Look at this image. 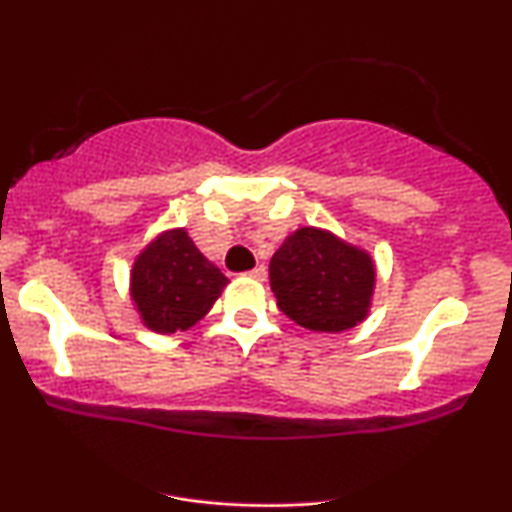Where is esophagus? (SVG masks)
I'll list each match as a JSON object with an SVG mask.
<instances>
[{
  "label": "esophagus",
  "mask_w": 512,
  "mask_h": 512,
  "mask_svg": "<svg viewBox=\"0 0 512 512\" xmlns=\"http://www.w3.org/2000/svg\"><path fill=\"white\" fill-rule=\"evenodd\" d=\"M248 276H250V279H255V281H264V279H267V269H264L262 264H260V267L250 269Z\"/></svg>",
  "instance_id": "obj_1"
}]
</instances>
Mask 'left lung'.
Instances as JSON below:
<instances>
[{
	"mask_svg": "<svg viewBox=\"0 0 512 512\" xmlns=\"http://www.w3.org/2000/svg\"><path fill=\"white\" fill-rule=\"evenodd\" d=\"M378 269L368 250L327 228L289 233L269 262L276 305L310 332H346L370 315Z\"/></svg>",
	"mask_w": 512,
	"mask_h": 512,
	"instance_id": "8db88e82",
	"label": "left lung"
}]
</instances>
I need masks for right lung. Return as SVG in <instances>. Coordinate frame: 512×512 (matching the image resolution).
Instances as JSON below:
<instances>
[{
  "mask_svg": "<svg viewBox=\"0 0 512 512\" xmlns=\"http://www.w3.org/2000/svg\"><path fill=\"white\" fill-rule=\"evenodd\" d=\"M228 279L185 228H168L144 245L129 272V298L146 330L187 332L219 301Z\"/></svg>",
  "mask_w": 512,
  "mask_h": 512,
  "instance_id": "obj_1",
  "label": "right lung"
}]
</instances>
